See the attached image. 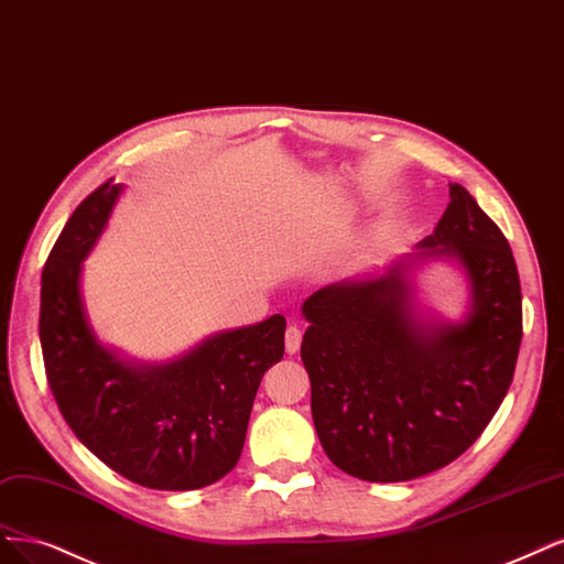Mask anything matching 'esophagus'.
Returning a JSON list of instances; mask_svg holds the SVG:
<instances>
[{"label": "esophagus", "instance_id": "esophagus-1", "mask_svg": "<svg viewBox=\"0 0 564 564\" xmlns=\"http://www.w3.org/2000/svg\"><path fill=\"white\" fill-rule=\"evenodd\" d=\"M301 340H303L301 328H299L296 324H289V326H286V334H284L286 352H289V355H296V352H299V347H301Z\"/></svg>", "mask_w": 564, "mask_h": 564}]
</instances>
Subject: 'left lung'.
<instances>
[{
  "label": "left lung",
  "mask_w": 564,
  "mask_h": 564,
  "mask_svg": "<svg viewBox=\"0 0 564 564\" xmlns=\"http://www.w3.org/2000/svg\"><path fill=\"white\" fill-rule=\"evenodd\" d=\"M417 247L380 278L328 284L303 303L319 443L338 469L371 482L413 480L467 451L509 392L522 338L513 251L467 188L451 184ZM426 258H453L468 275L462 323L416 315L410 273Z\"/></svg>",
  "instance_id": "8db88e82"
}]
</instances>
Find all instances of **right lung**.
<instances>
[{
    "instance_id": "right-lung-1",
    "label": "right lung",
    "mask_w": 564,
    "mask_h": 564,
    "mask_svg": "<svg viewBox=\"0 0 564 564\" xmlns=\"http://www.w3.org/2000/svg\"><path fill=\"white\" fill-rule=\"evenodd\" d=\"M74 209L42 273L39 340L53 399L74 436L109 469L151 490H198L236 467L263 373L284 355L282 315L205 338L167 364L105 347L86 317L82 263L123 186Z\"/></svg>"
}]
</instances>
